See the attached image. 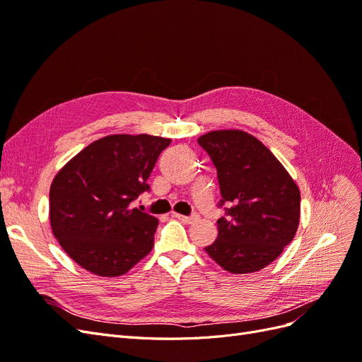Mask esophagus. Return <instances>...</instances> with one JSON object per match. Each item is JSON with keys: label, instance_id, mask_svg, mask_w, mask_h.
Returning a JSON list of instances; mask_svg holds the SVG:
<instances>
[{"label": "esophagus", "instance_id": "obj_1", "mask_svg": "<svg viewBox=\"0 0 362 362\" xmlns=\"http://www.w3.org/2000/svg\"><path fill=\"white\" fill-rule=\"evenodd\" d=\"M173 216L180 218V221L185 222V223H194V222L199 221V214H196V213H193L192 216H182V214H178V213H173Z\"/></svg>", "mask_w": 362, "mask_h": 362}]
</instances>
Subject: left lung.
Wrapping results in <instances>:
<instances>
[{
	"mask_svg": "<svg viewBox=\"0 0 362 362\" xmlns=\"http://www.w3.org/2000/svg\"><path fill=\"white\" fill-rule=\"evenodd\" d=\"M217 170L225 214L205 250L218 266L252 273L275 261L298 231L300 193L278 158L245 131H213L198 139Z\"/></svg>",
	"mask_w": 362,
	"mask_h": 362,
	"instance_id": "obj_1",
	"label": "left lung"
}]
</instances>
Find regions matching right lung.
<instances>
[{
    "instance_id": "1",
    "label": "right lung",
    "mask_w": 362,
    "mask_h": 362,
    "mask_svg": "<svg viewBox=\"0 0 362 362\" xmlns=\"http://www.w3.org/2000/svg\"><path fill=\"white\" fill-rule=\"evenodd\" d=\"M170 139L107 136L76 154L54 178L49 221L54 237L83 269L119 276L154 246L157 217L133 208Z\"/></svg>"
}]
</instances>
